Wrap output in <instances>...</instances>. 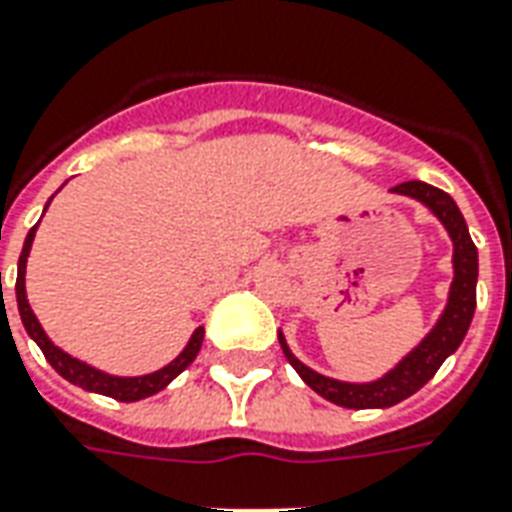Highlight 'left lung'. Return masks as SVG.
Returning a JSON list of instances; mask_svg holds the SVG:
<instances>
[{
    "label": "left lung",
    "mask_w": 512,
    "mask_h": 512,
    "mask_svg": "<svg viewBox=\"0 0 512 512\" xmlns=\"http://www.w3.org/2000/svg\"><path fill=\"white\" fill-rule=\"evenodd\" d=\"M391 194L410 196V199L421 202L435 219L441 221L443 230L449 232V241H452V285H449L446 305H443L438 321L432 324V330L396 366L388 368L377 380L368 382H346L318 374L293 355L282 330L277 332L285 360L296 368V374L305 380V385H310L318 396H324L332 405L352 407V410L393 407L405 402L407 396H413L418 388H424L435 377V371L443 366V360L455 355L457 346L463 343L468 327H471V318H474V307H477L480 260H477V246L468 235V224L460 207L455 205V199L441 188L421 180L393 185Z\"/></svg>",
    "instance_id": "1"
}]
</instances>
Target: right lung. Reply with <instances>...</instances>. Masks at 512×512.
Instances as JSON below:
<instances>
[{
  "label": "right lung",
  "instance_id": "right-lung-1",
  "mask_svg": "<svg viewBox=\"0 0 512 512\" xmlns=\"http://www.w3.org/2000/svg\"><path fill=\"white\" fill-rule=\"evenodd\" d=\"M52 199H55V196H52ZM52 199H49V202H52ZM49 202H46V207H49ZM46 207H44V213H46ZM38 224H41V221H38ZM38 224L27 232V238H24V249H21V255H19L16 302H19V316H21V324H24V330H27V335L41 346V352H44V357L49 360V366L55 368L63 380H69L71 385L85 388V391L102 393V396H110V399H119V402H138V399H146V396H155L157 391H163L174 377H180L182 371L194 363L196 355H199V349H202V341H205V330H202V327L194 330V335H191L188 343H185V349H182L180 355L174 357L171 363H166L163 368H157V371H152V374H141V377H119V374H107V371H102V368L88 366V363H82V360H77V357H71L69 352H63V349H60V346L46 335L44 327H41V321L35 318L30 302H27L24 274H27V257H30V249H32V241H35V230H38Z\"/></svg>",
  "mask_w": 512,
  "mask_h": 512
}]
</instances>
